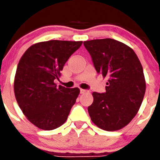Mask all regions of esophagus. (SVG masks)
Segmentation results:
<instances>
[{
    "label": "esophagus",
    "mask_w": 160,
    "mask_h": 160,
    "mask_svg": "<svg viewBox=\"0 0 160 160\" xmlns=\"http://www.w3.org/2000/svg\"><path fill=\"white\" fill-rule=\"evenodd\" d=\"M80 92L82 93V94H84V93L85 92H88V90L83 89V88H80Z\"/></svg>",
    "instance_id": "34e87169"
}]
</instances>
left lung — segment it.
Instances as JSON below:
<instances>
[{
  "label": "left lung",
  "instance_id": "left-lung-1",
  "mask_svg": "<svg viewBox=\"0 0 160 160\" xmlns=\"http://www.w3.org/2000/svg\"><path fill=\"white\" fill-rule=\"evenodd\" d=\"M98 74L107 78L106 92H92V121L107 132L123 128L135 117L145 92L142 64L130 47L115 39L85 41Z\"/></svg>",
  "mask_w": 160,
  "mask_h": 160
}]
</instances>
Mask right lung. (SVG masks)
Instances as JSON below:
<instances>
[{
	"label": "right lung",
	"instance_id": "1",
	"mask_svg": "<svg viewBox=\"0 0 160 160\" xmlns=\"http://www.w3.org/2000/svg\"><path fill=\"white\" fill-rule=\"evenodd\" d=\"M82 41L50 40L32 45L18 62L14 81L15 99L27 119L50 131L68 119L79 95L78 88L57 86L54 80Z\"/></svg>",
	"mask_w": 160,
	"mask_h": 160
}]
</instances>
